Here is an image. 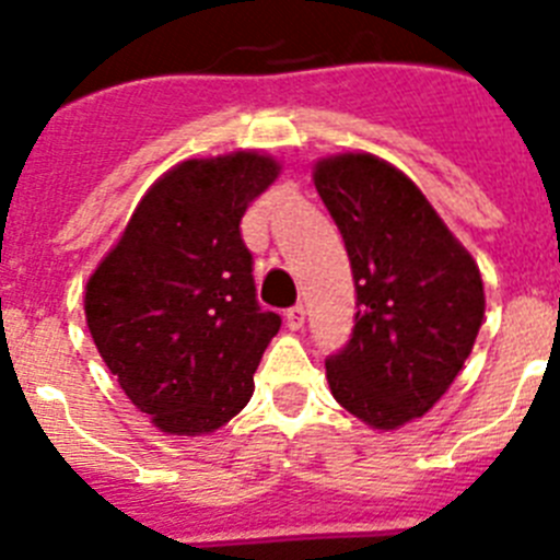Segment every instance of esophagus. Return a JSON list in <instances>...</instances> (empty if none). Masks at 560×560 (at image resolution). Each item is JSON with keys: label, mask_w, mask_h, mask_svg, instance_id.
<instances>
[{"label": "esophagus", "mask_w": 560, "mask_h": 560, "mask_svg": "<svg viewBox=\"0 0 560 560\" xmlns=\"http://www.w3.org/2000/svg\"><path fill=\"white\" fill-rule=\"evenodd\" d=\"M285 325H289L291 330H300L305 325V308L303 305H291V308H285Z\"/></svg>", "instance_id": "esophagus-1"}]
</instances>
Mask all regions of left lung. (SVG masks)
<instances>
[{"label": "left lung", "mask_w": 560, "mask_h": 560, "mask_svg": "<svg viewBox=\"0 0 560 560\" xmlns=\"http://www.w3.org/2000/svg\"><path fill=\"white\" fill-rule=\"evenodd\" d=\"M355 283L350 341L325 359L334 398L373 429L438 404L471 355L485 316L479 266L407 173L373 153L314 165Z\"/></svg>", "instance_id": "1"}]
</instances>
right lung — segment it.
Here are the masks:
<instances>
[{
	"label": "right lung",
	"mask_w": 560,
	"mask_h": 560,
	"mask_svg": "<svg viewBox=\"0 0 560 560\" xmlns=\"http://www.w3.org/2000/svg\"><path fill=\"white\" fill-rule=\"evenodd\" d=\"M277 173L257 151L182 162L148 187L89 277L97 353L165 434L215 432L255 393L280 316L257 305L241 219Z\"/></svg>",
	"instance_id": "1"
}]
</instances>
